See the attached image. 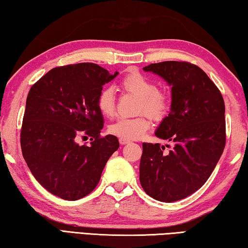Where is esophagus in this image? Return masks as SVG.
I'll return each instance as SVG.
<instances>
[{
  "instance_id": "esophagus-1",
  "label": "esophagus",
  "mask_w": 248,
  "mask_h": 248,
  "mask_svg": "<svg viewBox=\"0 0 248 248\" xmlns=\"http://www.w3.org/2000/svg\"><path fill=\"white\" fill-rule=\"evenodd\" d=\"M119 143L121 144V145H125V144H129L130 141H128V140H124V139H119Z\"/></svg>"
}]
</instances>
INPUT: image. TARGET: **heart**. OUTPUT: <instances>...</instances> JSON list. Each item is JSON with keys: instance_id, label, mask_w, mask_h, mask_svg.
Returning a JSON list of instances; mask_svg holds the SVG:
<instances>
[{"instance_id": "heart-1", "label": "heart", "mask_w": 248, "mask_h": 248, "mask_svg": "<svg viewBox=\"0 0 248 248\" xmlns=\"http://www.w3.org/2000/svg\"><path fill=\"white\" fill-rule=\"evenodd\" d=\"M123 87L128 92L140 97L138 111H144L154 119H160L167 114L170 107L168 94L160 91L154 80L140 73H132L121 81ZM97 108L105 117H111L115 112V91L111 87L102 90L97 96ZM150 121L145 115L134 118H119L109 124L111 134L124 140H138L142 138L150 128Z\"/></svg>"}]
</instances>
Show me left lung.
Returning <instances> with one entry per match:
<instances>
[{"label": "left lung", "instance_id": "left-lung-1", "mask_svg": "<svg viewBox=\"0 0 248 248\" xmlns=\"http://www.w3.org/2000/svg\"><path fill=\"white\" fill-rule=\"evenodd\" d=\"M143 70L158 75L171 87L170 112L155 136L174 146L164 153L159 143L142 144L140 182L153 199L172 202L204 186L221 157L226 145L224 102L219 89L196 65L170 61Z\"/></svg>", "mask_w": 248, "mask_h": 248}]
</instances>
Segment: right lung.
I'll return each instance as SVG.
<instances>
[{
	"label": "right lung",
	"instance_id": "add662e5",
	"mask_svg": "<svg viewBox=\"0 0 248 248\" xmlns=\"http://www.w3.org/2000/svg\"><path fill=\"white\" fill-rule=\"evenodd\" d=\"M92 62L53 68L27 96L20 144L35 180L53 195L77 201L91 193L118 139L100 136L104 117L97 108L103 85L117 77ZM79 135L92 137L80 146Z\"/></svg>",
	"mask_w": 248,
	"mask_h": 248
}]
</instances>
